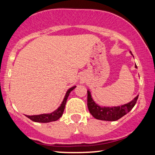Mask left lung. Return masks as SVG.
Listing matches in <instances>:
<instances>
[{"label": "left lung", "mask_w": 155, "mask_h": 155, "mask_svg": "<svg viewBox=\"0 0 155 155\" xmlns=\"http://www.w3.org/2000/svg\"><path fill=\"white\" fill-rule=\"evenodd\" d=\"M132 54V52L130 51ZM135 68H137V65H135ZM138 95H137L133 101L127 104L118 106H101L97 104L92 99L91 92L87 90V106L88 109L92 117L97 120L104 121H117L121 117L127 114L128 112L132 110L136 104Z\"/></svg>", "instance_id": "1"}]
</instances>
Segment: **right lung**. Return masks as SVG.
<instances>
[{
    "label": "right lung",
    "instance_id": "add662e5",
    "mask_svg": "<svg viewBox=\"0 0 155 155\" xmlns=\"http://www.w3.org/2000/svg\"><path fill=\"white\" fill-rule=\"evenodd\" d=\"M75 88H76V86H74L72 87L69 88L68 90H67L62 104H60V106L57 108L55 111L51 112V113L42 114H38V115H31V116H30V115H25V116L28 117V118H29L30 120L33 121V122H41V123H47V122H54V121L59 120L63 114L64 109H65V104H66L67 99L68 97L69 94H70V92Z\"/></svg>",
    "mask_w": 155,
    "mask_h": 155
}]
</instances>
